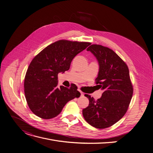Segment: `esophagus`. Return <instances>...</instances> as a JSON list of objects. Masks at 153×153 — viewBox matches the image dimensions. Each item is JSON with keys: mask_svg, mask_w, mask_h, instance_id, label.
Instances as JSON below:
<instances>
[{"mask_svg": "<svg viewBox=\"0 0 153 153\" xmlns=\"http://www.w3.org/2000/svg\"><path fill=\"white\" fill-rule=\"evenodd\" d=\"M79 92H81V96H84V93H83L82 91H81L80 90H79Z\"/></svg>", "mask_w": 153, "mask_h": 153, "instance_id": "esophagus-1", "label": "esophagus"}]
</instances>
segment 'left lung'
Wrapping results in <instances>:
<instances>
[{"mask_svg": "<svg viewBox=\"0 0 153 153\" xmlns=\"http://www.w3.org/2000/svg\"><path fill=\"white\" fill-rule=\"evenodd\" d=\"M97 58L99 71L95 82L104 92L95 100L86 94L88 107L82 114L90 125L105 129L114 125L127 112L133 94L127 64L112 49L99 44H92L87 49Z\"/></svg>", "mask_w": 153, "mask_h": 153, "instance_id": "left-lung-1", "label": "left lung"}]
</instances>
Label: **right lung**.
<instances>
[{
  "label": "right lung",
  "mask_w": 153,
  "mask_h": 153,
  "mask_svg": "<svg viewBox=\"0 0 153 153\" xmlns=\"http://www.w3.org/2000/svg\"><path fill=\"white\" fill-rule=\"evenodd\" d=\"M91 44L88 42L59 40L40 52L32 59L24 79V93L31 111L49 119L61 113L68 102L81 96L76 84L58 86V74L70 68L74 57Z\"/></svg>",
  "instance_id": "add662e5"
}]
</instances>
